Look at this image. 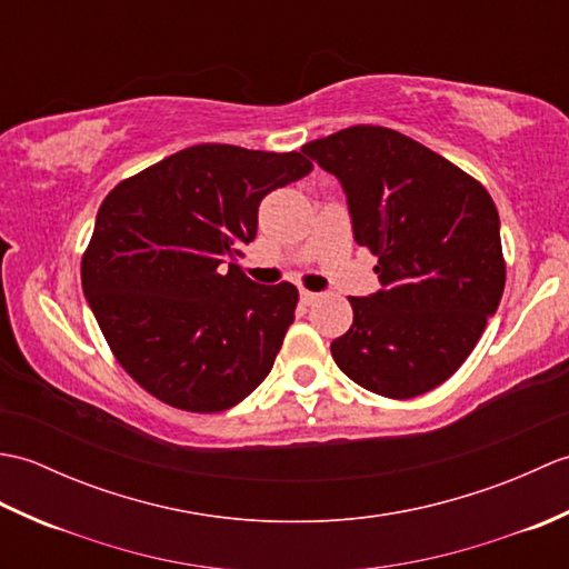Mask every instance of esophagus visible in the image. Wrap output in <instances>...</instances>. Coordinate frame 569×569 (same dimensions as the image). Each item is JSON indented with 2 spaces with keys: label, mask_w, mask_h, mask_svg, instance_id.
<instances>
[{
  "label": "esophagus",
  "mask_w": 569,
  "mask_h": 569,
  "mask_svg": "<svg viewBox=\"0 0 569 569\" xmlns=\"http://www.w3.org/2000/svg\"><path fill=\"white\" fill-rule=\"evenodd\" d=\"M320 298V293H312V291H300V303L303 306H312L316 300Z\"/></svg>",
  "instance_id": "obj_1"
}]
</instances>
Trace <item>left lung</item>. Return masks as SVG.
<instances>
[{
    "mask_svg": "<svg viewBox=\"0 0 569 569\" xmlns=\"http://www.w3.org/2000/svg\"><path fill=\"white\" fill-rule=\"evenodd\" d=\"M337 176L381 291L349 298L355 322L330 345L349 379L386 398L447 381L497 312L506 261L487 188L401 131L357 124L303 147Z\"/></svg>",
    "mask_w": 569,
    "mask_h": 569,
    "instance_id": "obj_1",
    "label": "left lung"
}]
</instances>
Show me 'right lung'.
<instances>
[{"instance_id": "right-lung-1", "label": "right lung", "mask_w": 569, "mask_h": 569, "mask_svg": "<svg viewBox=\"0 0 569 569\" xmlns=\"http://www.w3.org/2000/svg\"><path fill=\"white\" fill-rule=\"evenodd\" d=\"M310 171L298 151L198 143L102 200L82 291L143 391L190 413H220L269 377L298 288L253 283L234 259L257 237L259 202Z\"/></svg>"}]
</instances>
